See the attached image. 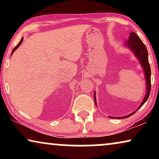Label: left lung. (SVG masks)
<instances>
[{
    "instance_id": "1",
    "label": "left lung",
    "mask_w": 159,
    "mask_h": 159,
    "mask_svg": "<svg viewBox=\"0 0 159 159\" xmlns=\"http://www.w3.org/2000/svg\"><path fill=\"white\" fill-rule=\"evenodd\" d=\"M126 44L132 51L134 52V55L137 56V58H138V60L140 61L141 66H143V71H144V74L145 76V79H146V83H147V93L145 95V96L143 99V101L141 103V105L139 106V108L137 109H140V107H142L143 104H144L148 98L150 93H151V66H150L149 61H148V51L146 47L144 45V43H143V41L140 40V38H139L138 34L134 32H131L130 33V36L129 38V40L126 43ZM94 99H95V103L96 105V101H95V94H94ZM137 111L132 113L127 116H122V117H119L118 119H125L128 118V117L132 116V114H134ZM110 118H116V117H111L109 116Z\"/></svg>"
}]
</instances>
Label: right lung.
I'll use <instances>...</instances> for the list:
<instances>
[{
    "label": "right lung",
    "mask_w": 159,
    "mask_h": 159,
    "mask_svg": "<svg viewBox=\"0 0 159 159\" xmlns=\"http://www.w3.org/2000/svg\"><path fill=\"white\" fill-rule=\"evenodd\" d=\"M22 41H23V38L21 39L20 42H19V43H18V45H16V47H15L14 49H13V51H12V52H11V55H12V53H14V51H15V50H16V48H18V47L19 46V45H21V42H22Z\"/></svg>",
    "instance_id": "add662e5"
}]
</instances>
